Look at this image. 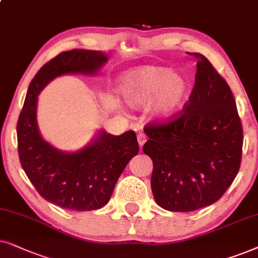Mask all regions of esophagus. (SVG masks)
Segmentation results:
<instances>
[{
    "label": "esophagus",
    "mask_w": 258,
    "mask_h": 258,
    "mask_svg": "<svg viewBox=\"0 0 258 258\" xmlns=\"http://www.w3.org/2000/svg\"><path fill=\"white\" fill-rule=\"evenodd\" d=\"M137 138H138V143H139V146L143 147L144 144L146 143V135L144 132H139L138 136H137Z\"/></svg>",
    "instance_id": "34e87169"
}]
</instances>
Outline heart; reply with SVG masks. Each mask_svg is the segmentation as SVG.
Instances as JSON below:
<instances>
[{
    "label": "heart",
    "instance_id": "obj_1",
    "mask_svg": "<svg viewBox=\"0 0 258 258\" xmlns=\"http://www.w3.org/2000/svg\"><path fill=\"white\" fill-rule=\"evenodd\" d=\"M188 81L170 67H136L120 78V92L131 107L152 105L153 116L160 121L172 119L183 109L188 97Z\"/></svg>",
    "mask_w": 258,
    "mask_h": 258
}]
</instances>
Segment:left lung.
<instances>
[{
	"mask_svg": "<svg viewBox=\"0 0 258 258\" xmlns=\"http://www.w3.org/2000/svg\"><path fill=\"white\" fill-rule=\"evenodd\" d=\"M197 59L188 102L173 121L146 126L144 153L153 161L151 187L165 210L190 212L224 195L242 158L243 130L226 81L204 55Z\"/></svg>",
	"mask_w": 258,
	"mask_h": 258,
	"instance_id": "1",
	"label": "left lung"
}]
</instances>
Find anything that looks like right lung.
Masks as SVG:
<instances>
[{
  "instance_id": "1",
  "label": "right lung",
  "mask_w": 258,
  "mask_h": 258,
  "mask_svg": "<svg viewBox=\"0 0 258 258\" xmlns=\"http://www.w3.org/2000/svg\"><path fill=\"white\" fill-rule=\"evenodd\" d=\"M107 61L100 50L73 49L55 56L30 82L17 121V149L27 177L46 201L68 210H97L108 203L120 174L139 152L137 136L135 131L113 136L99 130L82 149L61 151L41 136L37 95L55 78L95 75Z\"/></svg>"
}]
</instances>
